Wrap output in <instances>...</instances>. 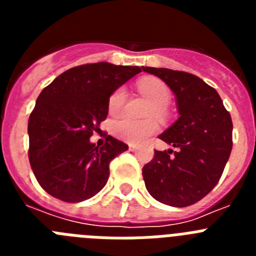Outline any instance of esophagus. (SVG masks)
Here are the masks:
<instances>
[{
	"label": "esophagus",
	"instance_id": "obj_1",
	"mask_svg": "<svg viewBox=\"0 0 256 256\" xmlns=\"http://www.w3.org/2000/svg\"><path fill=\"white\" fill-rule=\"evenodd\" d=\"M136 150H137V146H136V144H130V151H136Z\"/></svg>",
	"mask_w": 256,
	"mask_h": 256
}]
</instances>
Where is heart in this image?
Masks as SVG:
<instances>
[{
	"mask_svg": "<svg viewBox=\"0 0 256 256\" xmlns=\"http://www.w3.org/2000/svg\"><path fill=\"white\" fill-rule=\"evenodd\" d=\"M138 90L151 104L150 114L156 116H165V108L170 101V91L168 86L158 79H142L138 83ZM126 98V91L124 87L116 88L108 101V112L112 115L120 114L124 102ZM115 137L130 142V144H141L150 136L155 134L159 130V124L155 119H146V120H133L130 118H122L112 123V128Z\"/></svg>",
	"mask_w": 256,
	"mask_h": 256,
	"instance_id": "obj_1",
	"label": "heart"
}]
</instances>
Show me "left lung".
<instances>
[{
    "label": "left lung",
    "instance_id": "8db88e82",
    "mask_svg": "<svg viewBox=\"0 0 256 256\" xmlns=\"http://www.w3.org/2000/svg\"><path fill=\"white\" fill-rule=\"evenodd\" d=\"M164 80L177 100L180 118L159 138L178 148L155 150L142 169L148 194L162 204L184 208L209 194L232 151V119L218 92L194 74L142 66Z\"/></svg>",
    "mask_w": 256,
    "mask_h": 256
}]
</instances>
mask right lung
<instances>
[{
	"label": "right lung",
	"mask_w": 256,
	"mask_h": 256,
	"mask_svg": "<svg viewBox=\"0 0 256 256\" xmlns=\"http://www.w3.org/2000/svg\"><path fill=\"white\" fill-rule=\"evenodd\" d=\"M138 73L140 66L86 64L64 72L40 92L28 122L29 162L47 194L80 202L104 188L108 164L128 146L112 136L102 146L90 138L108 116L110 94Z\"/></svg>",
	"instance_id": "right-lung-1"
}]
</instances>
